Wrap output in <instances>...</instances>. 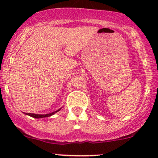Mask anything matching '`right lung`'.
I'll use <instances>...</instances> for the list:
<instances>
[{
  "instance_id": "obj_1",
  "label": "right lung",
  "mask_w": 158,
  "mask_h": 158,
  "mask_svg": "<svg viewBox=\"0 0 158 158\" xmlns=\"http://www.w3.org/2000/svg\"><path fill=\"white\" fill-rule=\"evenodd\" d=\"M59 110H60V109L56 110V111H55V112H52V113L48 114H30V113H26V114L27 115L30 116V117H34V118H43V117H50V116H52V114L56 113V112H58Z\"/></svg>"
}]
</instances>
